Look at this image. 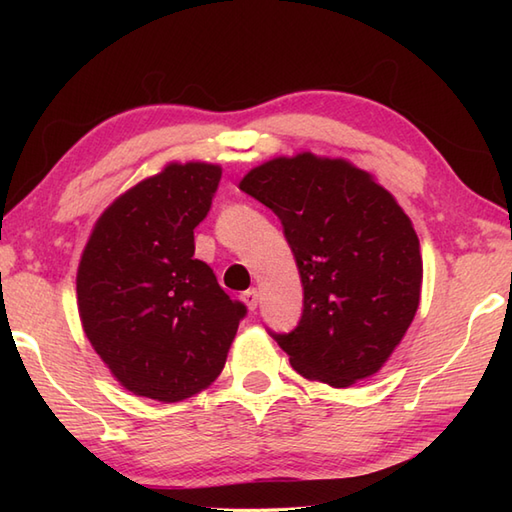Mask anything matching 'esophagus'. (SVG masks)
Instances as JSON below:
<instances>
[{"label": "esophagus", "mask_w": 512, "mask_h": 512, "mask_svg": "<svg viewBox=\"0 0 512 512\" xmlns=\"http://www.w3.org/2000/svg\"><path fill=\"white\" fill-rule=\"evenodd\" d=\"M242 299H244V303L248 306V310H255L257 303H259V292H257V288L246 290L244 295H242Z\"/></svg>", "instance_id": "34e87169"}]
</instances>
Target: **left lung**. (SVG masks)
I'll use <instances>...</instances> for the list:
<instances>
[{"label":"left lung","instance_id":"left-lung-1","mask_svg":"<svg viewBox=\"0 0 512 512\" xmlns=\"http://www.w3.org/2000/svg\"><path fill=\"white\" fill-rule=\"evenodd\" d=\"M239 189L284 226L303 284L297 328L273 334L301 376L350 387L387 363L416 317L420 242L367 171L306 154L250 169Z\"/></svg>","mask_w":512,"mask_h":512}]
</instances>
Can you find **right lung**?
Listing matches in <instances>:
<instances>
[{
	"label": "right lung",
	"instance_id": "right-lung-1",
	"mask_svg": "<svg viewBox=\"0 0 512 512\" xmlns=\"http://www.w3.org/2000/svg\"><path fill=\"white\" fill-rule=\"evenodd\" d=\"M222 169L171 162L107 206L83 250L76 299L85 336L136 396L178 402L220 376L246 317L195 259L193 228Z\"/></svg>",
	"mask_w": 512,
	"mask_h": 512
}]
</instances>
